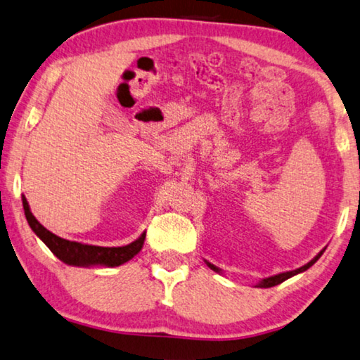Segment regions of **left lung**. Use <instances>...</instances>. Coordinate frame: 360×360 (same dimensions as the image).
I'll return each mask as SVG.
<instances>
[{
	"label": "left lung",
	"instance_id": "8db88e82",
	"mask_svg": "<svg viewBox=\"0 0 360 360\" xmlns=\"http://www.w3.org/2000/svg\"><path fill=\"white\" fill-rule=\"evenodd\" d=\"M323 253V252H321ZM321 253H319L316 255V257L311 259L310 263H307L305 266H302V268H299V269H294V271H288V273H281V274H278V276H271V278H266V279H263L262 283H259V288H273V285H278V284H281V283H284L285 279H289V278H292V276H295V274H299V273H302V271H305V269H309L311 264H314L316 259H319L320 257H321ZM207 266H210L211 269H214V271H219L214 264H211V263H207Z\"/></svg>",
	"mask_w": 360,
	"mask_h": 360
}]
</instances>
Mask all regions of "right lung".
I'll use <instances>...</instances> for the list:
<instances>
[{
	"label": "right lung",
	"mask_w": 360,
	"mask_h": 360,
	"mask_svg": "<svg viewBox=\"0 0 360 360\" xmlns=\"http://www.w3.org/2000/svg\"><path fill=\"white\" fill-rule=\"evenodd\" d=\"M22 205L25 219L29 226L37 236L44 240V243L51 250V253L56 255L61 262L72 266H91V264H105V266H120L127 263L134 255L141 252L146 233H143L138 240L133 243L124 245V247H97V245H87L79 242H71L66 238H61L55 233L41 226V224L34 217L29 210V202L22 196Z\"/></svg>",
	"instance_id": "obj_1"
}]
</instances>
